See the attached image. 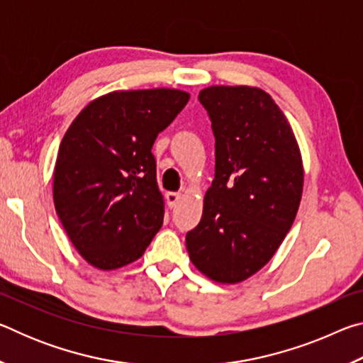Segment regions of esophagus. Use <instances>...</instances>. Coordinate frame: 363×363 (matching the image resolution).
Wrapping results in <instances>:
<instances>
[{
  "instance_id": "obj_1",
  "label": "esophagus",
  "mask_w": 363,
  "mask_h": 363,
  "mask_svg": "<svg viewBox=\"0 0 363 363\" xmlns=\"http://www.w3.org/2000/svg\"><path fill=\"white\" fill-rule=\"evenodd\" d=\"M164 196H167V203L169 208H174L177 201L181 200V194H177V192H168Z\"/></svg>"
}]
</instances>
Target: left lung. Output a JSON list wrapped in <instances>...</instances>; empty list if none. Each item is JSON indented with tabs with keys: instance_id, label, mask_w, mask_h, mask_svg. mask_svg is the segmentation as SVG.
<instances>
[{
	"instance_id": "8db88e82",
	"label": "left lung",
	"mask_w": 363,
	"mask_h": 363,
	"mask_svg": "<svg viewBox=\"0 0 363 363\" xmlns=\"http://www.w3.org/2000/svg\"><path fill=\"white\" fill-rule=\"evenodd\" d=\"M199 101L211 120L216 167L186 245L208 279L238 284L272 259L291 229L303 195V158L290 123L266 91L210 86Z\"/></svg>"
}]
</instances>
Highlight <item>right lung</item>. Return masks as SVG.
<instances>
[{"mask_svg":"<svg viewBox=\"0 0 363 363\" xmlns=\"http://www.w3.org/2000/svg\"><path fill=\"white\" fill-rule=\"evenodd\" d=\"M189 99L169 88L113 91L89 102L67 130L54 167V206L73 247L96 269L139 259L162 227L152 147Z\"/></svg>","mask_w":363,"mask_h":363,"instance_id":"1","label":"right lung"}]
</instances>
